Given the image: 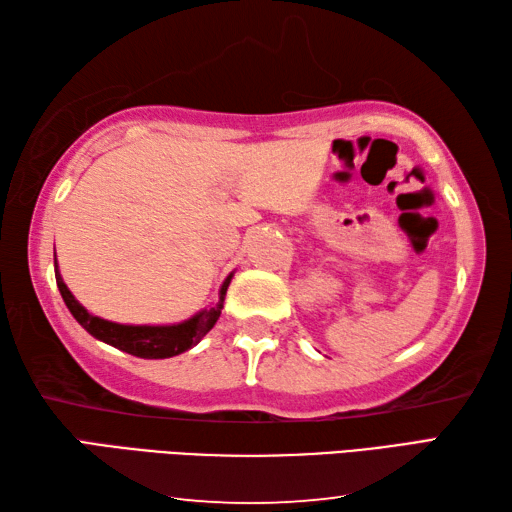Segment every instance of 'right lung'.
Masks as SVG:
<instances>
[{
  "label": "right lung",
  "mask_w": 512,
  "mask_h": 512,
  "mask_svg": "<svg viewBox=\"0 0 512 512\" xmlns=\"http://www.w3.org/2000/svg\"><path fill=\"white\" fill-rule=\"evenodd\" d=\"M55 278H57V287L61 291V298H64L70 314L75 316V320L90 333V336L108 342L112 347H117L125 353H132V356L148 358V360L179 356V353L192 349L194 344L201 342V338L216 325L218 316H221L229 280H232V276H227V280L221 287V296H218V302L214 307L203 309L201 314L181 322V325L134 327V325H117V322L88 314V311L79 305L77 298L70 294V289L66 287L64 280H61L57 260H55Z\"/></svg>",
  "instance_id": "1"
}]
</instances>
